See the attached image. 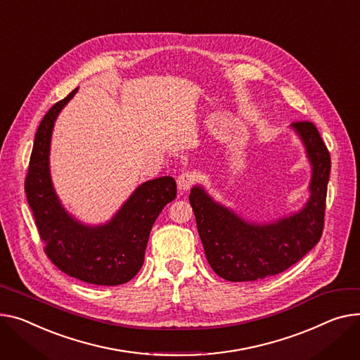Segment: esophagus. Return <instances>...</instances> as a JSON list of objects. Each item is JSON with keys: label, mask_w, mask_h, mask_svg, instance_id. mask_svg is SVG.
<instances>
[{"label": "esophagus", "mask_w": 360, "mask_h": 360, "mask_svg": "<svg viewBox=\"0 0 360 360\" xmlns=\"http://www.w3.org/2000/svg\"><path fill=\"white\" fill-rule=\"evenodd\" d=\"M195 181H197L195 174H193V172H184L176 179L178 189L181 191V193H184V191H188L191 186H193L195 184Z\"/></svg>", "instance_id": "obj_1"}]
</instances>
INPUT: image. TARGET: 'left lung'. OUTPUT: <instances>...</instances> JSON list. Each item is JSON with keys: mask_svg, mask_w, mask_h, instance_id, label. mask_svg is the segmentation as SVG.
Wrapping results in <instances>:
<instances>
[{"mask_svg": "<svg viewBox=\"0 0 360 360\" xmlns=\"http://www.w3.org/2000/svg\"><path fill=\"white\" fill-rule=\"evenodd\" d=\"M308 163L309 197L301 210L272 221H250L233 208L215 201L202 185L191 189L198 234L212 271L226 281H257L283 272L313 249L321 237L330 153L317 127L309 122L292 123Z\"/></svg>", "mask_w": 360, "mask_h": 360, "instance_id": "obj_1", "label": "left lung"}]
</instances>
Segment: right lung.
I'll list each match as a JSON object with an SVG mask.
<instances>
[{
	"instance_id": "1",
	"label": "right lung",
	"mask_w": 360,
	"mask_h": 360,
	"mask_svg": "<svg viewBox=\"0 0 360 360\" xmlns=\"http://www.w3.org/2000/svg\"><path fill=\"white\" fill-rule=\"evenodd\" d=\"M78 88L56 103L36 131L26 195L44 252L66 275L79 281L115 286L140 271L150 230L166 204L176 197L172 176L139 185L112 217L103 224H85L60 202L51 175V141L55 122Z\"/></svg>"
}]
</instances>
